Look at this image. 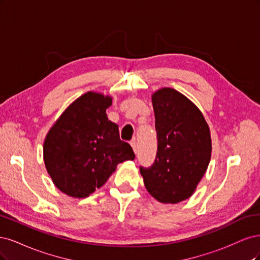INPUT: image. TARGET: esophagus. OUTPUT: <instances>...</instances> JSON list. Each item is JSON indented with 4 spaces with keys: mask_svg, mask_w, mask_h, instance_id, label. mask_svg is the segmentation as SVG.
Returning <instances> with one entry per match:
<instances>
[{
    "mask_svg": "<svg viewBox=\"0 0 260 260\" xmlns=\"http://www.w3.org/2000/svg\"><path fill=\"white\" fill-rule=\"evenodd\" d=\"M131 146L133 147V150H134V152H135V153H137V151H138V147H137V141H136V140H132V141H131Z\"/></svg>",
    "mask_w": 260,
    "mask_h": 260,
    "instance_id": "34e87169",
    "label": "esophagus"
}]
</instances>
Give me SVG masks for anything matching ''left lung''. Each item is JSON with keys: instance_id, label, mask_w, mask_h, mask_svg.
Instances as JSON below:
<instances>
[{"instance_id": "8db88e82", "label": "left lung", "mask_w": 260, "mask_h": 260, "mask_svg": "<svg viewBox=\"0 0 260 260\" xmlns=\"http://www.w3.org/2000/svg\"><path fill=\"white\" fill-rule=\"evenodd\" d=\"M157 151L152 166H140L146 189L161 203L190 198L211 161V132L199 108L174 88L152 95Z\"/></svg>"}]
</instances>
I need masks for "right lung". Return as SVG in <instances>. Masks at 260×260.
<instances>
[{
    "mask_svg": "<svg viewBox=\"0 0 260 260\" xmlns=\"http://www.w3.org/2000/svg\"><path fill=\"white\" fill-rule=\"evenodd\" d=\"M112 97L87 91L66 109L47 133L44 163L54 185L67 196L88 197L135 154L106 113Z\"/></svg>",
    "mask_w": 260,
    "mask_h": 260,
    "instance_id": "obj_1",
    "label": "right lung"
}]
</instances>
